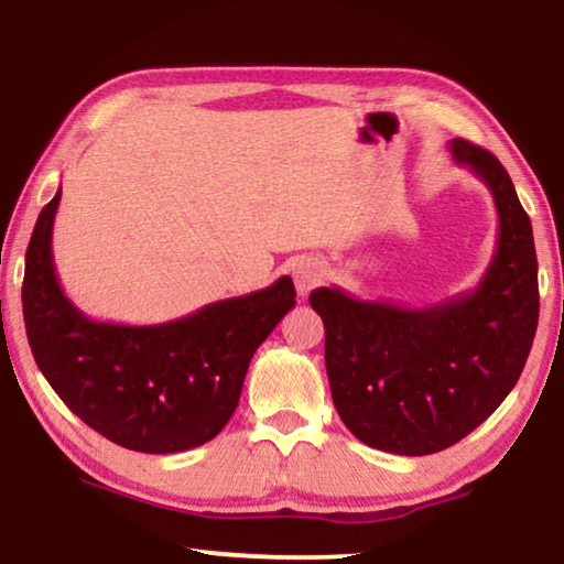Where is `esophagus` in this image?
<instances>
[{"label": "esophagus", "instance_id": "obj_1", "mask_svg": "<svg viewBox=\"0 0 564 564\" xmlns=\"http://www.w3.org/2000/svg\"><path fill=\"white\" fill-rule=\"evenodd\" d=\"M294 276V288H297L300 297H307V294L323 284L325 280V264L317 262V259H300L292 270Z\"/></svg>", "mask_w": 564, "mask_h": 564}]
</instances>
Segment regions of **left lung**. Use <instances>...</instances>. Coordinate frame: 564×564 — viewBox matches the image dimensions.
I'll return each instance as SVG.
<instances>
[{
  "instance_id": "8db88e82",
  "label": "left lung",
  "mask_w": 564,
  "mask_h": 564,
  "mask_svg": "<svg viewBox=\"0 0 564 564\" xmlns=\"http://www.w3.org/2000/svg\"><path fill=\"white\" fill-rule=\"evenodd\" d=\"M454 161L479 176L499 216L474 290L429 307L317 288L333 403L362 444L401 456L444 452L499 409L522 376L540 319L532 221L497 155L464 138Z\"/></svg>"
}]
</instances>
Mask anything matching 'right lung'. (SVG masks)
<instances>
[{
  "instance_id": "add662e5",
  "label": "right lung",
  "mask_w": 564,
  "mask_h": 564,
  "mask_svg": "<svg viewBox=\"0 0 564 564\" xmlns=\"http://www.w3.org/2000/svg\"><path fill=\"white\" fill-rule=\"evenodd\" d=\"M59 196L40 212L24 257V327L42 376L77 419L131 452L176 454L212 441L237 411L252 355L294 307L292 280L161 325L98 323L59 288Z\"/></svg>"
}]
</instances>
